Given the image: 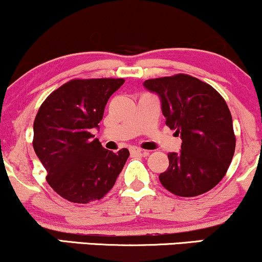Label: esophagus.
Listing matches in <instances>:
<instances>
[{
    "instance_id": "34e87169",
    "label": "esophagus",
    "mask_w": 262,
    "mask_h": 262,
    "mask_svg": "<svg viewBox=\"0 0 262 262\" xmlns=\"http://www.w3.org/2000/svg\"><path fill=\"white\" fill-rule=\"evenodd\" d=\"M130 154L132 155H137V154H146V151L145 150H143V149H140V148H137V146H132L130 149Z\"/></svg>"
}]
</instances>
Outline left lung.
<instances>
[{
    "label": "left lung",
    "mask_w": 262,
    "mask_h": 262,
    "mask_svg": "<svg viewBox=\"0 0 262 262\" xmlns=\"http://www.w3.org/2000/svg\"><path fill=\"white\" fill-rule=\"evenodd\" d=\"M144 87L158 93L166 125L182 139L181 151L167 155L161 185L180 197L206 193L223 179L235 151L227 102L208 83L185 74L146 80Z\"/></svg>",
    "instance_id": "8db88e82"
}]
</instances>
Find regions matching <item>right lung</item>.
Masks as SVG:
<instances>
[{
    "mask_svg": "<svg viewBox=\"0 0 262 262\" xmlns=\"http://www.w3.org/2000/svg\"><path fill=\"white\" fill-rule=\"evenodd\" d=\"M123 79H75L47 97L33 130V148L56 193L74 203L103 198L116 183L129 151H110L93 138L108 100Z\"/></svg>",
    "mask_w": 262,
    "mask_h": 262,
    "instance_id": "add662e5",
    "label": "right lung"
}]
</instances>
